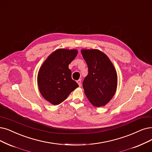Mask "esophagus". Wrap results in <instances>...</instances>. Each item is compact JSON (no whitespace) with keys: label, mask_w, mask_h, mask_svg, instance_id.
Masks as SVG:
<instances>
[{"label":"esophagus","mask_w":152,"mask_h":152,"mask_svg":"<svg viewBox=\"0 0 152 152\" xmlns=\"http://www.w3.org/2000/svg\"><path fill=\"white\" fill-rule=\"evenodd\" d=\"M77 82L78 83V86H79V87H80V86H81V79H78V80L77 81Z\"/></svg>","instance_id":"1"}]
</instances>
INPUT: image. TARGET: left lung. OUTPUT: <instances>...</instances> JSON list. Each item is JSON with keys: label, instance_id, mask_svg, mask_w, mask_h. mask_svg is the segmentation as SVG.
<instances>
[{"label": "left lung", "instance_id": "obj_1", "mask_svg": "<svg viewBox=\"0 0 152 152\" xmlns=\"http://www.w3.org/2000/svg\"><path fill=\"white\" fill-rule=\"evenodd\" d=\"M81 53L88 70L83 82L85 94L94 106H104L116 92V70L110 59L101 51L82 49Z\"/></svg>", "mask_w": 152, "mask_h": 152}]
</instances>
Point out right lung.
Segmentation results:
<instances>
[{"mask_svg": "<svg viewBox=\"0 0 152 152\" xmlns=\"http://www.w3.org/2000/svg\"><path fill=\"white\" fill-rule=\"evenodd\" d=\"M78 53L75 49L60 48L47 57L39 71L37 82L40 92L53 105H58L78 87L72 78L69 65Z\"/></svg>", "mask_w": 152, "mask_h": 152, "instance_id": "obj_1", "label": "right lung"}]
</instances>
